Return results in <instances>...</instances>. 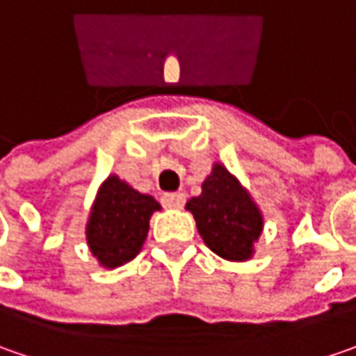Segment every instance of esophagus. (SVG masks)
<instances>
[{
  "label": "esophagus",
  "mask_w": 356,
  "mask_h": 356,
  "mask_svg": "<svg viewBox=\"0 0 356 356\" xmlns=\"http://www.w3.org/2000/svg\"><path fill=\"white\" fill-rule=\"evenodd\" d=\"M161 203L167 209H181L185 205V195L183 193H165L161 197Z\"/></svg>",
  "instance_id": "34e87169"
}]
</instances>
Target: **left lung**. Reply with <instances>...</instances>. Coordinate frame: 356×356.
I'll return each instance as SVG.
<instances>
[{
    "label": "left lung",
    "instance_id": "1",
    "mask_svg": "<svg viewBox=\"0 0 356 356\" xmlns=\"http://www.w3.org/2000/svg\"><path fill=\"white\" fill-rule=\"evenodd\" d=\"M199 235L213 253L227 261H247L263 233V215L249 191L221 163L201 185V195L187 201Z\"/></svg>",
    "mask_w": 356,
    "mask_h": 356
}]
</instances>
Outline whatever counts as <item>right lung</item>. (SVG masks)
<instances>
[{"mask_svg":"<svg viewBox=\"0 0 356 356\" xmlns=\"http://www.w3.org/2000/svg\"><path fill=\"white\" fill-rule=\"evenodd\" d=\"M161 205L109 175L101 183L86 227L87 245L101 267L115 269L139 255L147 239L149 219Z\"/></svg>","mask_w":356,"mask_h":356,"instance_id":"obj_1","label":"right lung"}]
</instances>
